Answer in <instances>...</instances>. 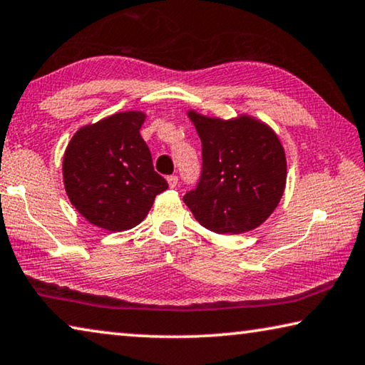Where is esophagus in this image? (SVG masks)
I'll return each mask as SVG.
<instances>
[{"label": "esophagus", "mask_w": 365, "mask_h": 365, "mask_svg": "<svg viewBox=\"0 0 365 365\" xmlns=\"http://www.w3.org/2000/svg\"><path fill=\"white\" fill-rule=\"evenodd\" d=\"M167 183H169L170 188H175L178 185V177L177 175H169V177H167Z\"/></svg>", "instance_id": "obj_1"}]
</instances>
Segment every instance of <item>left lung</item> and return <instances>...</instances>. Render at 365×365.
<instances>
[{
	"label": "left lung",
	"mask_w": 365,
	"mask_h": 365,
	"mask_svg": "<svg viewBox=\"0 0 365 365\" xmlns=\"http://www.w3.org/2000/svg\"><path fill=\"white\" fill-rule=\"evenodd\" d=\"M201 140L203 170L185 205L217 234L257 229L279 205L286 188L284 148L276 133L250 115L222 120L190 110Z\"/></svg>",
	"instance_id": "8db88e82"
}]
</instances>
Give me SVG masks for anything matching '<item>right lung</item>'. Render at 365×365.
<instances>
[{
  "instance_id": "obj_1",
  "label": "right lung",
  "mask_w": 365,
  "mask_h": 365,
  "mask_svg": "<svg viewBox=\"0 0 365 365\" xmlns=\"http://www.w3.org/2000/svg\"><path fill=\"white\" fill-rule=\"evenodd\" d=\"M146 113L130 110L79 128L63 155V182L71 205L110 232L140 224L167 190L140 135Z\"/></svg>"
}]
</instances>
